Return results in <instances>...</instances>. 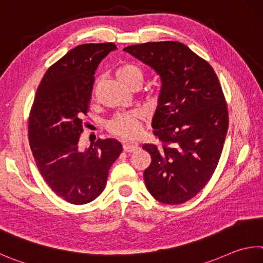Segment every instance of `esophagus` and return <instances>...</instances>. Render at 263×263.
I'll return each instance as SVG.
<instances>
[{
	"label": "esophagus",
	"instance_id": "obj_1",
	"mask_svg": "<svg viewBox=\"0 0 263 263\" xmlns=\"http://www.w3.org/2000/svg\"><path fill=\"white\" fill-rule=\"evenodd\" d=\"M123 148L125 152H136L139 149V145L137 142H125L123 145Z\"/></svg>",
	"mask_w": 263,
	"mask_h": 263
}]
</instances>
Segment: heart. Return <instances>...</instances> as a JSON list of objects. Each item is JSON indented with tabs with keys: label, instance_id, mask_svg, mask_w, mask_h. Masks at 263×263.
<instances>
[{
	"label": "heart",
	"instance_id": "obj_1",
	"mask_svg": "<svg viewBox=\"0 0 263 263\" xmlns=\"http://www.w3.org/2000/svg\"><path fill=\"white\" fill-rule=\"evenodd\" d=\"M116 76L123 84L128 87L132 85H141L144 80L142 70L135 64L125 63L119 65L116 70ZM142 112L140 110H131L118 114L108 124V128L112 135L122 138H133L139 132Z\"/></svg>",
	"mask_w": 263,
	"mask_h": 263
}]
</instances>
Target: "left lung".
I'll list each match as a JSON object with an SVG mask.
<instances>
[{"label":"left lung","instance_id":"left-lung-1","mask_svg":"<svg viewBox=\"0 0 263 263\" xmlns=\"http://www.w3.org/2000/svg\"><path fill=\"white\" fill-rule=\"evenodd\" d=\"M123 50L161 79L152 127L162 145L142 146L152 157L144 171L146 187L162 203H183L211 179L227 137L228 107L217 76L208 62L177 41Z\"/></svg>","mask_w":263,"mask_h":263}]
</instances>
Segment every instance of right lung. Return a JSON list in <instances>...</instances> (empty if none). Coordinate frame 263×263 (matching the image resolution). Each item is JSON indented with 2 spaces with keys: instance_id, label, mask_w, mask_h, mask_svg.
Listing matches in <instances>:
<instances>
[{
  "instance_id": "obj_1",
  "label": "right lung",
  "mask_w": 263,
  "mask_h": 263,
  "mask_svg": "<svg viewBox=\"0 0 263 263\" xmlns=\"http://www.w3.org/2000/svg\"><path fill=\"white\" fill-rule=\"evenodd\" d=\"M116 49L108 42L80 45L66 52L47 70L31 109L28 140L37 169L56 195L70 203L97 199L123 151L121 142L111 138L85 149L79 147L95 71Z\"/></svg>"
}]
</instances>
